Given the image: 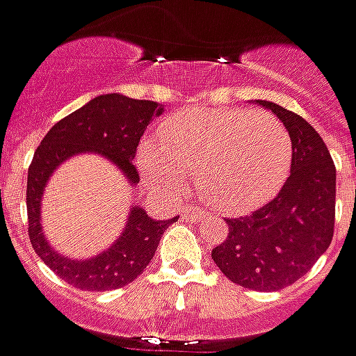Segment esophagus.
<instances>
[{
    "label": "esophagus",
    "instance_id": "34e87169",
    "mask_svg": "<svg viewBox=\"0 0 356 356\" xmlns=\"http://www.w3.org/2000/svg\"><path fill=\"white\" fill-rule=\"evenodd\" d=\"M206 218V212H204L202 208H198V206H185L183 210H181V220L186 221H198Z\"/></svg>",
    "mask_w": 356,
    "mask_h": 356
}]
</instances>
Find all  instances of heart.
I'll use <instances>...</instances> for the list:
<instances>
[{"mask_svg":"<svg viewBox=\"0 0 356 356\" xmlns=\"http://www.w3.org/2000/svg\"><path fill=\"white\" fill-rule=\"evenodd\" d=\"M293 140L270 111L193 108L160 125L158 143L146 140L138 163L154 185L177 191L195 173L206 200L227 213H245L280 193L289 175Z\"/></svg>","mask_w":356,"mask_h":356,"instance_id":"obj_1","label":"heart"}]
</instances>
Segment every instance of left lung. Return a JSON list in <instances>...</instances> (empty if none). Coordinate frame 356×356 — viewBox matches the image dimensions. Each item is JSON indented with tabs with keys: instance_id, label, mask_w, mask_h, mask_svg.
<instances>
[{
	"instance_id": "1",
	"label": "left lung",
	"mask_w": 356,
	"mask_h": 356,
	"mask_svg": "<svg viewBox=\"0 0 356 356\" xmlns=\"http://www.w3.org/2000/svg\"><path fill=\"white\" fill-rule=\"evenodd\" d=\"M258 104L289 131L291 175L260 210L225 220L229 235L213 248L212 260L241 287L280 291L300 280L334 238L335 165L314 127L277 104Z\"/></svg>"
}]
</instances>
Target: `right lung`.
<instances>
[{"instance_id": "right-lung-1", "label": "right lung", "mask_w": 356, "mask_h": 356, "mask_svg": "<svg viewBox=\"0 0 356 356\" xmlns=\"http://www.w3.org/2000/svg\"><path fill=\"white\" fill-rule=\"evenodd\" d=\"M163 108L158 102L133 100L121 94H104L73 111L48 131L34 152L26 181L29 237L34 252L49 266L57 277L83 291H111L135 282L150 264L163 231L173 220L156 221L140 208H133L123 235L106 252L90 260H69L57 254L42 235L40 200L49 175L69 156L79 152H102L115 161L131 183H138L135 160L148 123Z\"/></svg>"}]
</instances>
